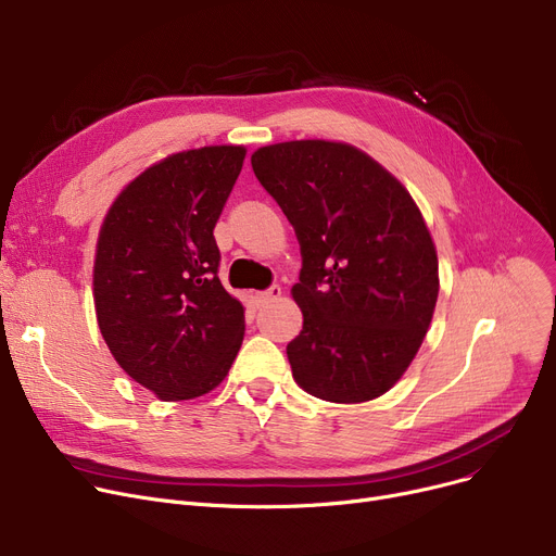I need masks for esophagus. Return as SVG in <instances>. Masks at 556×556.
Returning a JSON list of instances; mask_svg holds the SVG:
<instances>
[{
  "instance_id": "34e87169",
  "label": "esophagus",
  "mask_w": 556,
  "mask_h": 556,
  "mask_svg": "<svg viewBox=\"0 0 556 556\" xmlns=\"http://www.w3.org/2000/svg\"><path fill=\"white\" fill-rule=\"evenodd\" d=\"M281 298V288L275 283V286H270L268 290H261V293H256L254 295V300H256V304L258 306H263V304H268V302H273V300H279Z\"/></svg>"
}]
</instances>
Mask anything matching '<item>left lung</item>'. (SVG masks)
Masks as SVG:
<instances>
[{"mask_svg": "<svg viewBox=\"0 0 556 556\" xmlns=\"http://www.w3.org/2000/svg\"><path fill=\"white\" fill-rule=\"evenodd\" d=\"M258 182L295 227L304 327L286 354L295 383L331 403L383 396L415 361L440 295L430 229L394 175L344 141L252 153Z\"/></svg>", "mask_w": 556, "mask_h": 556, "instance_id": "8db88e82", "label": "left lung"}]
</instances>
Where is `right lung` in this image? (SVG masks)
<instances>
[{"label": "right lung", "instance_id": "obj_1", "mask_svg": "<svg viewBox=\"0 0 556 556\" xmlns=\"http://www.w3.org/2000/svg\"><path fill=\"white\" fill-rule=\"evenodd\" d=\"M245 146H202L141 170L101 223L92 295L119 367L162 401L218 388L245 336V308L218 279L214 227Z\"/></svg>", "mask_w": 556, "mask_h": 556}]
</instances>
